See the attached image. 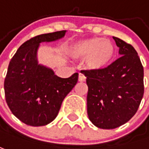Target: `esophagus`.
Listing matches in <instances>:
<instances>
[{"mask_svg":"<svg viewBox=\"0 0 149 149\" xmlns=\"http://www.w3.org/2000/svg\"><path fill=\"white\" fill-rule=\"evenodd\" d=\"M78 80H79L80 82H84V81H86V77H85V75L82 74H79V79H78Z\"/></svg>","mask_w":149,"mask_h":149,"instance_id":"obj_1","label":"esophagus"}]
</instances>
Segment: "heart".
<instances>
[{"label":"heart","mask_w":149,"mask_h":149,"mask_svg":"<svg viewBox=\"0 0 149 149\" xmlns=\"http://www.w3.org/2000/svg\"><path fill=\"white\" fill-rule=\"evenodd\" d=\"M69 55L76 59L86 58V68L92 72H102L113 63L116 48L113 43L101 37H91L73 43Z\"/></svg>","instance_id":"obj_1"}]
</instances>
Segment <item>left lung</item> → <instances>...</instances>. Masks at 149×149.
I'll use <instances>...</instances> for the list:
<instances>
[{"mask_svg": "<svg viewBox=\"0 0 149 149\" xmlns=\"http://www.w3.org/2000/svg\"><path fill=\"white\" fill-rule=\"evenodd\" d=\"M121 56L102 72L82 70L88 86L87 114L102 129H114L136 113L144 92L143 67L136 51L113 36Z\"/></svg>", "mask_w": 149, "mask_h": 149, "instance_id": "8db88e82", "label": "left lung"}]
</instances>
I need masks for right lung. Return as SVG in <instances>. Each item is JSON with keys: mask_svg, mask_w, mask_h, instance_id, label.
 <instances>
[{"mask_svg": "<svg viewBox=\"0 0 149 149\" xmlns=\"http://www.w3.org/2000/svg\"><path fill=\"white\" fill-rule=\"evenodd\" d=\"M66 32L43 34L27 40L10 61L4 82L6 102L12 113L28 125L42 126L54 120L64 97L78 81V73L60 78L38 61L40 43L58 40Z\"/></svg>", "mask_w": 149, "mask_h": 149, "instance_id": "right-lung-1", "label": "right lung"}]
</instances>
